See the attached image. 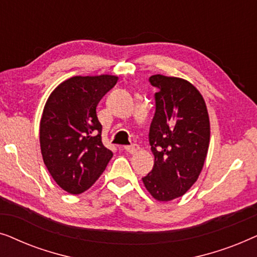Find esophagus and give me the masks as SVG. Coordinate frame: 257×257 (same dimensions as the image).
<instances>
[{"label":"esophagus","mask_w":257,"mask_h":257,"mask_svg":"<svg viewBox=\"0 0 257 257\" xmlns=\"http://www.w3.org/2000/svg\"><path fill=\"white\" fill-rule=\"evenodd\" d=\"M124 150L126 151V152H128V153L133 154V153H136L137 151L139 150V147H138V145H137V144H132V145L124 146Z\"/></svg>","instance_id":"1"}]
</instances>
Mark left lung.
<instances>
[{"label":"left lung","instance_id":"obj_1","mask_svg":"<svg viewBox=\"0 0 257 257\" xmlns=\"http://www.w3.org/2000/svg\"><path fill=\"white\" fill-rule=\"evenodd\" d=\"M149 80L158 89L149 133L154 165L143 182L154 199L171 201L198 180L208 152L209 117L201 93L187 80L163 75Z\"/></svg>","mask_w":257,"mask_h":257}]
</instances>
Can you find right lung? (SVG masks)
<instances>
[{
    "instance_id": "1",
    "label": "right lung",
    "mask_w": 257,
    "mask_h": 257,
    "mask_svg": "<svg viewBox=\"0 0 257 257\" xmlns=\"http://www.w3.org/2000/svg\"><path fill=\"white\" fill-rule=\"evenodd\" d=\"M118 77L76 76L54 90L40 124L43 161L59 187L80 194L103 173L113 153L101 143L97 105Z\"/></svg>"
}]
</instances>
